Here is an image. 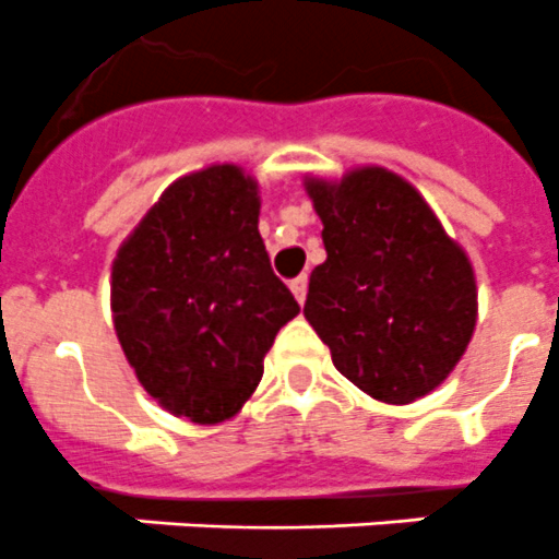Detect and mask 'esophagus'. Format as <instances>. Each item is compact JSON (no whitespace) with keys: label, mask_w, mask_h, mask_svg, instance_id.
<instances>
[{"label":"esophagus","mask_w":559,"mask_h":559,"mask_svg":"<svg viewBox=\"0 0 559 559\" xmlns=\"http://www.w3.org/2000/svg\"><path fill=\"white\" fill-rule=\"evenodd\" d=\"M289 289H293V295L298 298V304H304V300H307V289H309L307 275H298V278L289 281Z\"/></svg>","instance_id":"1"}]
</instances>
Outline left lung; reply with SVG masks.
Wrapping results in <instances>:
<instances>
[{
	"label": "left lung",
	"instance_id": "1",
	"mask_svg": "<svg viewBox=\"0 0 559 559\" xmlns=\"http://www.w3.org/2000/svg\"><path fill=\"white\" fill-rule=\"evenodd\" d=\"M304 188L326 247L304 314L360 391L388 405L421 400L473 340L478 286L467 252L425 197L380 165L307 177Z\"/></svg>",
	"mask_w": 559,
	"mask_h": 559
}]
</instances>
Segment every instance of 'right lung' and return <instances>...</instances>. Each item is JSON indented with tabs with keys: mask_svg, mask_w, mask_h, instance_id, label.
<instances>
[{
	"mask_svg": "<svg viewBox=\"0 0 559 559\" xmlns=\"http://www.w3.org/2000/svg\"><path fill=\"white\" fill-rule=\"evenodd\" d=\"M259 182L233 163L174 179L111 261V323L159 407L193 425L241 411L300 312L261 241Z\"/></svg>",
	"mask_w": 559,
	"mask_h": 559,
	"instance_id": "right-lung-1",
	"label": "right lung"
}]
</instances>
